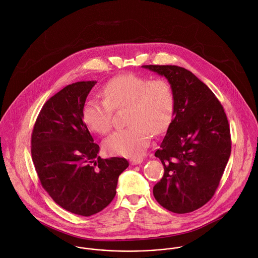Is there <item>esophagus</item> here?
Returning a JSON list of instances; mask_svg holds the SVG:
<instances>
[{
    "instance_id": "34e87169",
    "label": "esophagus",
    "mask_w": 258,
    "mask_h": 258,
    "mask_svg": "<svg viewBox=\"0 0 258 258\" xmlns=\"http://www.w3.org/2000/svg\"><path fill=\"white\" fill-rule=\"evenodd\" d=\"M143 162V158L142 157H133L130 159V163L132 165H137V164H140Z\"/></svg>"
}]
</instances>
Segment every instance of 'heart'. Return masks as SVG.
Here are the masks:
<instances>
[{"instance_id": "heart-1", "label": "heart", "mask_w": 258, "mask_h": 258, "mask_svg": "<svg viewBox=\"0 0 258 258\" xmlns=\"http://www.w3.org/2000/svg\"><path fill=\"white\" fill-rule=\"evenodd\" d=\"M103 100L88 99L82 110L87 127L106 134L112 126L113 110L126 107L128 127L112 133L103 143L112 155L137 156L148 147L151 132L155 135L171 124L175 95L171 84L162 78L150 79L137 74H123L110 79L102 88Z\"/></svg>"}]
</instances>
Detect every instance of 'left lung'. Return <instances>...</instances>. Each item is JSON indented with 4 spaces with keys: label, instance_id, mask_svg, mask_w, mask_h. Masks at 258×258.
I'll use <instances>...</instances> for the list:
<instances>
[{
    "label": "left lung",
    "instance_id": "8db88e82",
    "mask_svg": "<svg viewBox=\"0 0 258 258\" xmlns=\"http://www.w3.org/2000/svg\"><path fill=\"white\" fill-rule=\"evenodd\" d=\"M171 84V124L155 152L164 175L153 187L157 202L174 213L192 212L214 195L231 152L230 129L214 93L190 71L172 65H144Z\"/></svg>",
    "mask_w": 258,
    "mask_h": 258
}]
</instances>
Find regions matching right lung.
<instances>
[{
    "label": "right lung",
    "mask_w": 258,
    "mask_h": 258,
    "mask_svg": "<svg viewBox=\"0 0 258 258\" xmlns=\"http://www.w3.org/2000/svg\"><path fill=\"white\" fill-rule=\"evenodd\" d=\"M96 81L63 88L41 109L31 137V153L43 188L52 199L77 215L91 216L116 195L125 158L102 159L82 117L87 96Z\"/></svg>",
    "instance_id": "right-lung-1"
}]
</instances>
